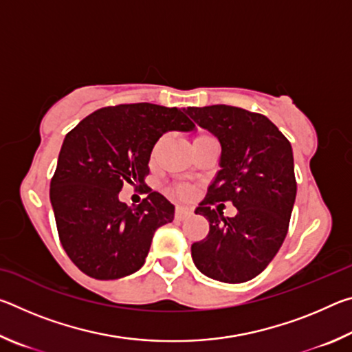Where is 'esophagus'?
<instances>
[{
	"label": "esophagus",
	"instance_id": "34e87169",
	"mask_svg": "<svg viewBox=\"0 0 352 352\" xmlns=\"http://www.w3.org/2000/svg\"><path fill=\"white\" fill-rule=\"evenodd\" d=\"M190 212L192 211H190L186 206H177L175 208V219H178V220L186 219L188 216H190Z\"/></svg>",
	"mask_w": 352,
	"mask_h": 352
}]
</instances>
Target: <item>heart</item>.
Wrapping results in <instances>:
<instances>
[{
	"label": "heart",
	"instance_id": "obj_1",
	"mask_svg": "<svg viewBox=\"0 0 352 352\" xmlns=\"http://www.w3.org/2000/svg\"><path fill=\"white\" fill-rule=\"evenodd\" d=\"M205 136H208V135H201V136H199V138H205ZM175 194L178 195V197H188V195H189V189L184 188V186L177 188Z\"/></svg>",
	"mask_w": 352,
	"mask_h": 352
}]
</instances>
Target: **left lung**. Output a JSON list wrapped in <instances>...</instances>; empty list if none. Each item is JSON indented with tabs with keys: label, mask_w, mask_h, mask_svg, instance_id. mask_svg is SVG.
Here are the masks:
<instances>
[{
	"label": "left lung",
	"mask_w": 352,
	"mask_h": 352,
	"mask_svg": "<svg viewBox=\"0 0 352 352\" xmlns=\"http://www.w3.org/2000/svg\"><path fill=\"white\" fill-rule=\"evenodd\" d=\"M186 113L222 146V169L195 210L208 219L210 233L190 247L194 264L216 281H250L287 236L296 197L292 146L261 113L231 105L188 107ZM226 201L238 208L234 218L213 210Z\"/></svg>",
	"instance_id": "1"
}]
</instances>
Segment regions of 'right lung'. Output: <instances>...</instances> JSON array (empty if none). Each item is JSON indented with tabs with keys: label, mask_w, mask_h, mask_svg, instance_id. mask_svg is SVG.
Instances as JSON below:
<instances>
[{
	"label": "right lung",
	"mask_w": 352,
	"mask_h": 352,
	"mask_svg": "<svg viewBox=\"0 0 352 352\" xmlns=\"http://www.w3.org/2000/svg\"><path fill=\"white\" fill-rule=\"evenodd\" d=\"M194 122L174 107L119 104L93 111L67 133L51 178L58 237L69 259L94 279L132 275L144 264L153 233L174 220V205L146 186L155 142ZM124 184L148 194L132 208Z\"/></svg>",
	"instance_id": "obj_1"
}]
</instances>
